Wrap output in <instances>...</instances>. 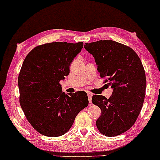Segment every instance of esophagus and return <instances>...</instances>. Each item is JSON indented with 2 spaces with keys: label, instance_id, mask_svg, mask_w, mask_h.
I'll return each mask as SVG.
<instances>
[{
  "label": "esophagus",
  "instance_id": "obj_1",
  "mask_svg": "<svg viewBox=\"0 0 160 160\" xmlns=\"http://www.w3.org/2000/svg\"><path fill=\"white\" fill-rule=\"evenodd\" d=\"M92 94H91V93L90 92H88V101L90 103H91L92 102Z\"/></svg>",
  "mask_w": 160,
  "mask_h": 160
}]
</instances>
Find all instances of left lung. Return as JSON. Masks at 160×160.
<instances>
[{
  "label": "left lung",
  "mask_w": 160,
  "mask_h": 160,
  "mask_svg": "<svg viewBox=\"0 0 160 160\" xmlns=\"http://www.w3.org/2000/svg\"><path fill=\"white\" fill-rule=\"evenodd\" d=\"M85 44V49L94 57L100 77L108 78L105 82L113 88L108 99L92 96V104L102 111L96 125L105 136H118L134 124L141 112L146 94L145 70L137 53L126 45L108 40Z\"/></svg>",
  "instance_id": "obj_1"
}]
</instances>
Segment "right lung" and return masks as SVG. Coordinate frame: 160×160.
Returning a JSON list of instances; mask_svg holds the SVG:
<instances>
[{"label":"right lung","instance_id":"1","mask_svg":"<svg viewBox=\"0 0 160 160\" xmlns=\"http://www.w3.org/2000/svg\"><path fill=\"white\" fill-rule=\"evenodd\" d=\"M83 47L82 42L47 43L35 47L24 59L18 77L20 105L32 128L44 136L65 134L88 105L86 92L65 95L60 84Z\"/></svg>","mask_w":160,"mask_h":160}]
</instances>
